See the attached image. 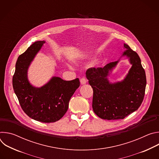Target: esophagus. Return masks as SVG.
I'll return each mask as SVG.
<instances>
[{
    "label": "esophagus",
    "instance_id": "1",
    "mask_svg": "<svg viewBox=\"0 0 159 159\" xmlns=\"http://www.w3.org/2000/svg\"><path fill=\"white\" fill-rule=\"evenodd\" d=\"M80 84H81L82 85L85 84L87 83V79H86L85 78H81L80 80Z\"/></svg>",
    "mask_w": 159,
    "mask_h": 159
}]
</instances>
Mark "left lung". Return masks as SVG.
Listing matches in <instances>:
<instances>
[{
	"label": "left lung",
	"instance_id": "1",
	"mask_svg": "<svg viewBox=\"0 0 159 159\" xmlns=\"http://www.w3.org/2000/svg\"><path fill=\"white\" fill-rule=\"evenodd\" d=\"M123 53L129 58L132 66L121 82L111 84L107 77L118 61L107 63L103 68H90L85 73L93 89V108L99 118L121 120L137 111L142 104L147 84L146 75L137 52L126 44Z\"/></svg>",
	"mask_w": 159,
	"mask_h": 159
}]
</instances>
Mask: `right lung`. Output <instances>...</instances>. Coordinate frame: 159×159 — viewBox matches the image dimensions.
<instances>
[{
    "label": "right lung",
    "instance_id": "add662e5",
    "mask_svg": "<svg viewBox=\"0 0 159 159\" xmlns=\"http://www.w3.org/2000/svg\"><path fill=\"white\" fill-rule=\"evenodd\" d=\"M44 43V41L34 43L19 56L12 86L21 108L29 117L43 123H53L66 113L69 101L79 87L80 82L78 78L66 81L53 77L39 88L30 84L27 76L28 67Z\"/></svg>",
    "mask_w": 159,
    "mask_h": 159
}]
</instances>
